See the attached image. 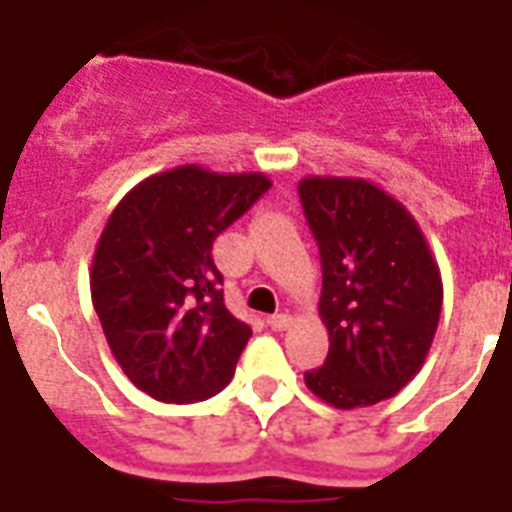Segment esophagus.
<instances>
[{
    "label": "esophagus",
    "mask_w": 512,
    "mask_h": 512,
    "mask_svg": "<svg viewBox=\"0 0 512 512\" xmlns=\"http://www.w3.org/2000/svg\"><path fill=\"white\" fill-rule=\"evenodd\" d=\"M268 325H271V331H287L293 325V317L290 314H274V317H268Z\"/></svg>",
    "instance_id": "34e87169"
}]
</instances>
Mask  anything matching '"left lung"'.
Masks as SVG:
<instances>
[{"label": "left lung", "instance_id": "8db88e82", "mask_svg": "<svg viewBox=\"0 0 512 512\" xmlns=\"http://www.w3.org/2000/svg\"><path fill=\"white\" fill-rule=\"evenodd\" d=\"M320 246L328 358L306 388L339 410L385 401L420 372L442 312V279L407 208L366 179L298 184Z\"/></svg>", "mask_w": 512, "mask_h": 512}]
</instances>
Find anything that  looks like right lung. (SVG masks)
Wrapping results in <instances>:
<instances>
[{"instance_id": "1", "label": "right lung", "mask_w": 512, "mask_h": 512, "mask_svg": "<svg viewBox=\"0 0 512 512\" xmlns=\"http://www.w3.org/2000/svg\"><path fill=\"white\" fill-rule=\"evenodd\" d=\"M263 173L181 165L113 208L92 260V301L124 374L168 404L225 388L252 328L230 314L214 238L263 198Z\"/></svg>"}]
</instances>
